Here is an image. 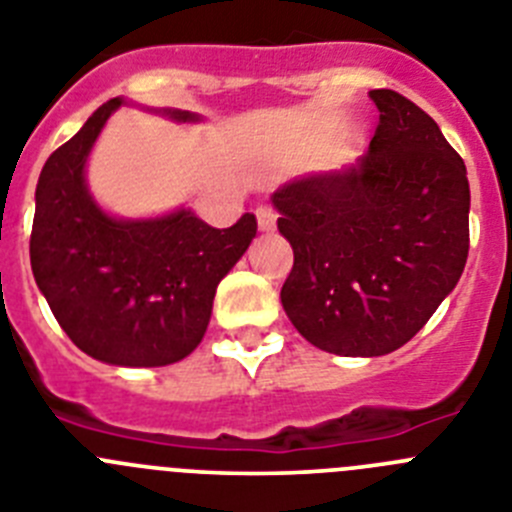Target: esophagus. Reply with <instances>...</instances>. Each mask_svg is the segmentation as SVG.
I'll list each match as a JSON object with an SVG mask.
<instances>
[{
	"instance_id": "esophagus-1",
	"label": "esophagus",
	"mask_w": 512,
	"mask_h": 512,
	"mask_svg": "<svg viewBox=\"0 0 512 512\" xmlns=\"http://www.w3.org/2000/svg\"><path fill=\"white\" fill-rule=\"evenodd\" d=\"M256 220H259L261 230L277 228V212H274V207H269V205L256 207Z\"/></svg>"
}]
</instances>
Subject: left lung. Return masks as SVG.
Wrapping results in <instances>:
<instances>
[{
    "label": "left lung",
    "mask_w": 512,
    "mask_h": 512,
    "mask_svg": "<svg viewBox=\"0 0 512 512\" xmlns=\"http://www.w3.org/2000/svg\"><path fill=\"white\" fill-rule=\"evenodd\" d=\"M379 125L351 169L274 192L295 264L282 287L292 325L338 356L405 346L459 282L469 253L467 166L436 120L372 89Z\"/></svg>",
    "instance_id": "obj_1"
}]
</instances>
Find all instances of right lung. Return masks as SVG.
Wrapping results in <instances>:
<instances>
[{
  "label": "right lung",
  "mask_w": 512,
  "mask_h": 512,
  "mask_svg": "<svg viewBox=\"0 0 512 512\" xmlns=\"http://www.w3.org/2000/svg\"><path fill=\"white\" fill-rule=\"evenodd\" d=\"M120 104V97L102 104L45 161L30 264L58 325L84 354L117 366H166L200 346L217 284L253 241L256 215L217 230L189 210L156 220H115L99 210L84 164Z\"/></svg>",
  "instance_id": "add662e5"
}]
</instances>
